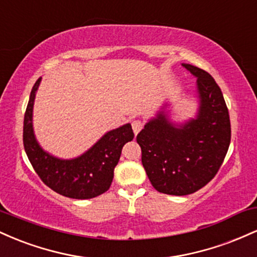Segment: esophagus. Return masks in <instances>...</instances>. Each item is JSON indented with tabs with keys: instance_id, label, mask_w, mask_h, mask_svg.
I'll return each instance as SVG.
<instances>
[{
	"instance_id": "esophagus-1",
	"label": "esophagus",
	"mask_w": 257,
	"mask_h": 257,
	"mask_svg": "<svg viewBox=\"0 0 257 257\" xmlns=\"http://www.w3.org/2000/svg\"><path fill=\"white\" fill-rule=\"evenodd\" d=\"M132 128H133V132H134L135 134H138V133L144 128V123L141 122V120H139V119L133 120V122H132Z\"/></svg>"
}]
</instances>
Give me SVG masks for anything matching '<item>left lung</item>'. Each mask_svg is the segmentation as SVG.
<instances>
[{"label": "left lung", "instance_id": "obj_1", "mask_svg": "<svg viewBox=\"0 0 257 257\" xmlns=\"http://www.w3.org/2000/svg\"><path fill=\"white\" fill-rule=\"evenodd\" d=\"M182 66L197 77V117L176 126L161 111L137 137L152 186L172 196L194 193L213 180L231 143L228 108L220 87L204 70Z\"/></svg>", "mask_w": 257, "mask_h": 257}]
</instances>
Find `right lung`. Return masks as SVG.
<instances>
[{
  "mask_svg": "<svg viewBox=\"0 0 257 257\" xmlns=\"http://www.w3.org/2000/svg\"><path fill=\"white\" fill-rule=\"evenodd\" d=\"M41 77L32 87L24 116L23 141L31 166L40 179L53 191L73 199H89L105 193L113 179L123 146L134 138L129 123L113 129L96 144L73 159H60L38 145L32 126V108Z\"/></svg>",
  "mask_w": 257,
  "mask_h": 257,
  "instance_id": "obj_1",
  "label": "right lung"
}]
</instances>
